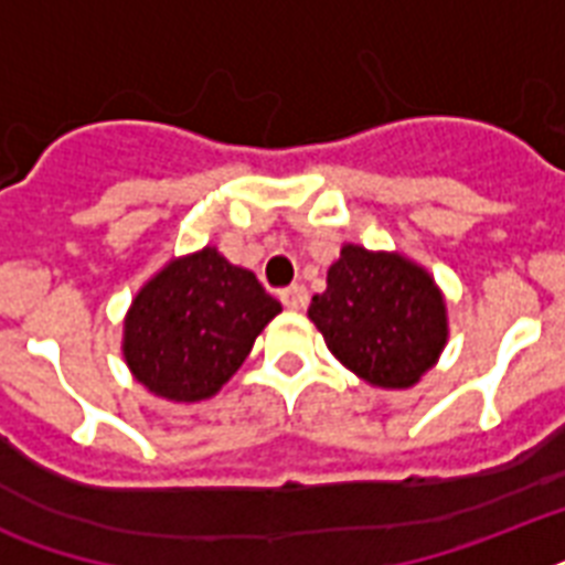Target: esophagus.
Instances as JSON below:
<instances>
[{
  "mask_svg": "<svg viewBox=\"0 0 565 565\" xmlns=\"http://www.w3.org/2000/svg\"><path fill=\"white\" fill-rule=\"evenodd\" d=\"M281 301H284V308L301 310L305 305H308V290H305L301 284H292V287L281 290Z\"/></svg>",
  "mask_w": 565,
  "mask_h": 565,
  "instance_id": "obj_1",
  "label": "esophagus"
}]
</instances>
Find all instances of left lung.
<instances>
[{
	"instance_id": "8db88e82",
	"label": "left lung",
	"mask_w": 565,
	"mask_h": 565,
	"mask_svg": "<svg viewBox=\"0 0 565 565\" xmlns=\"http://www.w3.org/2000/svg\"><path fill=\"white\" fill-rule=\"evenodd\" d=\"M308 317L345 370L384 390L416 384L448 340L446 299L428 269L354 243L340 248Z\"/></svg>"
}]
</instances>
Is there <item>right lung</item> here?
I'll list each match as a JSON object with an SVG mask.
<instances>
[{
    "label": "right lung",
    "instance_id": "1",
    "mask_svg": "<svg viewBox=\"0 0 565 565\" xmlns=\"http://www.w3.org/2000/svg\"><path fill=\"white\" fill-rule=\"evenodd\" d=\"M281 313L255 273L228 264L213 246L172 257L131 301L122 354L149 393L202 402L222 390Z\"/></svg>",
    "mask_w": 565,
    "mask_h": 565
}]
</instances>
